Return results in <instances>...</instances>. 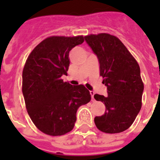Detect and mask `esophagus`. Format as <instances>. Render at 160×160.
I'll list each match as a JSON object with an SVG mask.
<instances>
[{"label": "esophagus", "mask_w": 160, "mask_h": 160, "mask_svg": "<svg viewBox=\"0 0 160 160\" xmlns=\"http://www.w3.org/2000/svg\"><path fill=\"white\" fill-rule=\"evenodd\" d=\"M90 94L91 95V98H92V100H94V95H95V92L94 91H90Z\"/></svg>", "instance_id": "1"}]
</instances>
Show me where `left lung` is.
Listing matches in <instances>:
<instances>
[{"label": "left lung", "instance_id": "obj_1", "mask_svg": "<svg viewBox=\"0 0 160 160\" xmlns=\"http://www.w3.org/2000/svg\"><path fill=\"white\" fill-rule=\"evenodd\" d=\"M85 39L97 56L100 75L108 93L107 96L94 95L105 105V114L95 118V125L108 134L124 131L131 126L141 109L144 84L139 64L115 36L101 33Z\"/></svg>", "mask_w": 160, "mask_h": 160}]
</instances>
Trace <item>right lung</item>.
Masks as SVG:
<instances>
[{
	"instance_id": "add662e5",
	"label": "right lung",
	"mask_w": 160,
	"mask_h": 160,
	"mask_svg": "<svg viewBox=\"0 0 160 160\" xmlns=\"http://www.w3.org/2000/svg\"><path fill=\"white\" fill-rule=\"evenodd\" d=\"M82 36H51L41 41L26 60L22 72V93L29 115L45 134L59 136L71 131L78 108L90 101L83 85L64 82L70 65L69 53L84 42Z\"/></svg>"
}]
</instances>
